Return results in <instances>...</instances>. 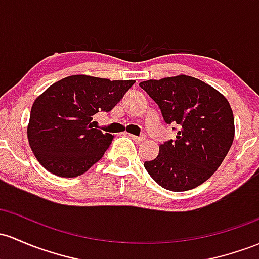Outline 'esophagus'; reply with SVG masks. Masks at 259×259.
<instances>
[{"label":"esophagus","mask_w":259,"mask_h":259,"mask_svg":"<svg viewBox=\"0 0 259 259\" xmlns=\"http://www.w3.org/2000/svg\"><path fill=\"white\" fill-rule=\"evenodd\" d=\"M129 136H130V138H132V139H133V140H134V141H136V143H143V141L145 140V139H146V138H145V136H144V135H141V136L129 135Z\"/></svg>","instance_id":"esophagus-1"}]
</instances>
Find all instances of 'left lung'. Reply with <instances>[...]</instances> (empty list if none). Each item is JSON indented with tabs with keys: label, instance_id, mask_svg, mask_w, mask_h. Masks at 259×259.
Segmentation results:
<instances>
[{
	"label": "left lung",
	"instance_id": "8db88e82",
	"mask_svg": "<svg viewBox=\"0 0 259 259\" xmlns=\"http://www.w3.org/2000/svg\"><path fill=\"white\" fill-rule=\"evenodd\" d=\"M157 103L163 120L177 125L175 140L144 166L162 188L184 192L209 180L226 157L235 136L230 103L214 87L180 75L139 83ZM175 129V127H173Z\"/></svg>",
	"mask_w": 259,
	"mask_h": 259
}]
</instances>
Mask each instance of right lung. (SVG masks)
I'll use <instances>...</instances> for the list:
<instances>
[{"label":"right lung","instance_id":"1","mask_svg":"<svg viewBox=\"0 0 259 259\" xmlns=\"http://www.w3.org/2000/svg\"><path fill=\"white\" fill-rule=\"evenodd\" d=\"M134 83L73 75L42 92L34 101L27 129L41 166L59 177L72 178L101 160L113 135L93 129L92 116L110 112Z\"/></svg>","mask_w":259,"mask_h":259}]
</instances>
